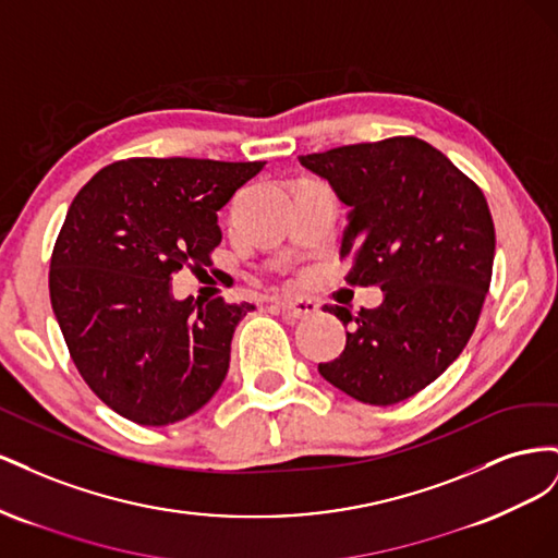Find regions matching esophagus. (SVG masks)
<instances>
[{"instance_id":"34e87169","label":"esophagus","mask_w":558,"mask_h":558,"mask_svg":"<svg viewBox=\"0 0 558 558\" xmlns=\"http://www.w3.org/2000/svg\"><path fill=\"white\" fill-rule=\"evenodd\" d=\"M272 305H277L286 316L291 318H307V316H314L318 312V302L314 300H281V298H275Z\"/></svg>"}]
</instances>
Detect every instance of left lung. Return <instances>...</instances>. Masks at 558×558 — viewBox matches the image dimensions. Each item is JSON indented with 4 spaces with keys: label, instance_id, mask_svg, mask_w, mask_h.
<instances>
[{
    "label": "left lung",
    "instance_id": "left-lung-1",
    "mask_svg": "<svg viewBox=\"0 0 558 558\" xmlns=\"http://www.w3.org/2000/svg\"><path fill=\"white\" fill-rule=\"evenodd\" d=\"M351 209L340 256L351 286H379L381 305H326L356 330L318 363L335 388L367 404L416 396L461 356L477 326L496 253L486 197L445 154L416 137L351 144L298 158Z\"/></svg>",
    "mask_w": 558,
    "mask_h": 558
}]
</instances>
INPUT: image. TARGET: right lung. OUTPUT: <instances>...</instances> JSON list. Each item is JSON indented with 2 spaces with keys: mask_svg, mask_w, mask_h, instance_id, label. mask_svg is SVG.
Returning <instances> with one entry per match:
<instances>
[{
  "mask_svg": "<svg viewBox=\"0 0 558 558\" xmlns=\"http://www.w3.org/2000/svg\"><path fill=\"white\" fill-rule=\"evenodd\" d=\"M265 162L130 158L74 197L50 258V305L93 393L140 426L195 414L221 388L248 302L174 300L172 275L211 265L218 211Z\"/></svg>",
  "mask_w": 558,
  "mask_h": 558,
  "instance_id": "add662e5",
  "label": "right lung"
}]
</instances>
